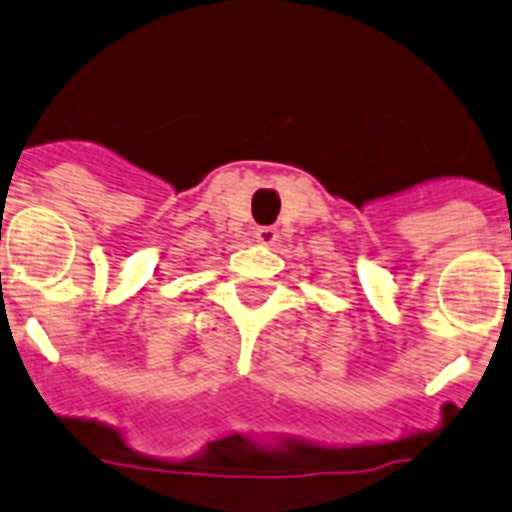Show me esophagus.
<instances>
[{
    "label": "esophagus",
    "instance_id": "34e87169",
    "mask_svg": "<svg viewBox=\"0 0 512 512\" xmlns=\"http://www.w3.org/2000/svg\"><path fill=\"white\" fill-rule=\"evenodd\" d=\"M255 240L260 245H275L278 242V229L275 227H257L255 229Z\"/></svg>",
    "mask_w": 512,
    "mask_h": 512
}]
</instances>
